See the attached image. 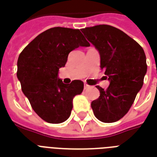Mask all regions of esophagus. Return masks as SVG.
Listing matches in <instances>:
<instances>
[{
    "mask_svg": "<svg viewBox=\"0 0 157 157\" xmlns=\"http://www.w3.org/2000/svg\"><path fill=\"white\" fill-rule=\"evenodd\" d=\"M89 87H90V86L88 85L87 83H84V89H88V88H89Z\"/></svg>",
    "mask_w": 157,
    "mask_h": 157,
    "instance_id": "34e87169",
    "label": "esophagus"
}]
</instances>
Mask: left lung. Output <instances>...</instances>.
<instances>
[{"mask_svg": "<svg viewBox=\"0 0 157 157\" xmlns=\"http://www.w3.org/2000/svg\"><path fill=\"white\" fill-rule=\"evenodd\" d=\"M100 55V68L109 81L104 90L96 86L100 96L91 107L97 118L102 122H114L124 117L140 91L147 74L143 49L123 31L108 25L81 29Z\"/></svg>", "mask_w": 157, "mask_h": 157, "instance_id": "obj_1", "label": "left lung"}]
</instances>
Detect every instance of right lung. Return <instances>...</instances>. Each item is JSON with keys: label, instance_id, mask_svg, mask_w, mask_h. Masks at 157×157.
<instances>
[{"label": "right lung", "instance_id": "add662e5", "mask_svg": "<svg viewBox=\"0 0 157 157\" xmlns=\"http://www.w3.org/2000/svg\"><path fill=\"white\" fill-rule=\"evenodd\" d=\"M79 29L54 27L41 33L25 48L17 61V78L33 110L49 123L69 118L74 96L83 92V83L65 84L59 78L69 54L79 46L88 47Z\"/></svg>", "mask_w": 157, "mask_h": 157}]
</instances>
